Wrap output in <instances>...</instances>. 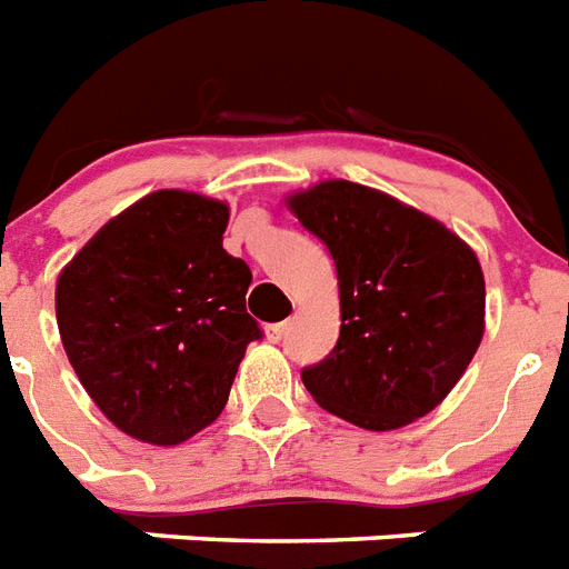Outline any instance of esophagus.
Listing matches in <instances>:
<instances>
[{"label":"esophagus","mask_w":569,"mask_h":569,"mask_svg":"<svg viewBox=\"0 0 569 569\" xmlns=\"http://www.w3.org/2000/svg\"><path fill=\"white\" fill-rule=\"evenodd\" d=\"M288 326H290L288 320H284V322H270V326H263V335H267V340H270V343H279V340L284 338V335H288Z\"/></svg>","instance_id":"obj_1"}]
</instances>
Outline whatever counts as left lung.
Returning a JSON list of instances; mask_svg holds the SVG:
<instances>
[{
	"label": "left lung",
	"instance_id": "1",
	"mask_svg": "<svg viewBox=\"0 0 569 569\" xmlns=\"http://www.w3.org/2000/svg\"><path fill=\"white\" fill-rule=\"evenodd\" d=\"M288 208L335 258L340 338L302 370L317 406L390 431L438 408L485 335V276L465 240L381 190L331 179Z\"/></svg>",
	"mask_w": 569,
	"mask_h": 569
}]
</instances>
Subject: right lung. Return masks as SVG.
<instances>
[{"mask_svg":"<svg viewBox=\"0 0 569 569\" xmlns=\"http://www.w3.org/2000/svg\"><path fill=\"white\" fill-rule=\"evenodd\" d=\"M229 206L156 190L81 247L58 276L54 313L72 370L120 431L176 447L229 402L247 347V261L222 249Z\"/></svg>","mask_w":569,"mask_h":569,"instance_id":"obj_1","label":"right lung"}]
</instances>
